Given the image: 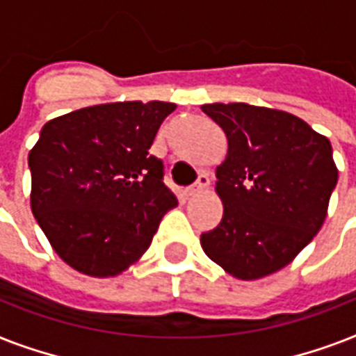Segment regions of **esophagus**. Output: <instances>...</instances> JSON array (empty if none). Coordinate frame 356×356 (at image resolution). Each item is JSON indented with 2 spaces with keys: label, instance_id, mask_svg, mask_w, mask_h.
I'll use <instances>...</instances> for the list:
<instances>
[{
  "label": "esophagus",
  "instance_id": "obj_1",
  "mask_svg": "<svg viewBox=\"0 0 356 356\" xmlns=\"http://www.w3.org/2000/svg\"><path fill=\"white\" fill-rule=\"evenodd\" d=\"M209 184H211V179H209V175H207L205 172H201L200 177H197V181H195V184H192V186H188V188H186V194L188 195L197 194V192H201V190H205Z\"/></svg>",
  "mask_w": 356,
  "mask_h": 356
}]
</instances>
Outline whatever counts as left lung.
I'll use <instances>...</instances> for the list:
<instances>
[{
    "label": "left lung",
    "mask_w": 356,
    "mask_h": 356,
    "mask_svg": "<svg viewBox=\"0 0 356 356\" xmlns=\"http://www.w3.org/2000/svg\"><path fill=\"white\" fill-rule=\"evenodd\" d=\"M201 111L227 136L216 168L223 218L201 234L207 257L254 281L290 264L325 222L338 181L331 142L284 111L209 103Z\"/></svg>",
    "instance_id": "left-lung-1"
}]
</instances>
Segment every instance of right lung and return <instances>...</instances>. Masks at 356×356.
I'll return each mask as SVG.
<instances>
[{
	"label": "right lung",
	"instance_id": "obj_1",
	"mask_svg": "<svg viewBox=\"0 0 356 356\" xmlns=\"http://www.w3.org/2000/svg\"><path fill=\"white\" fill-rule=\"evenodd\" d=\"M175 103L118 102L53 118L29 151L31 211L55 253L79 273L114 277L147 251L177 207L149 153Z\"/></svg>",
	"mask_w": 356,
	"mask_h": 356
}]
</instances>
